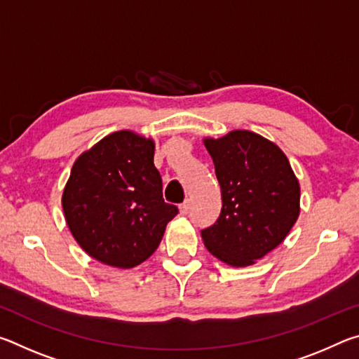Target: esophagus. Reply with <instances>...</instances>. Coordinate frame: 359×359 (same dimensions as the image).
<instances>
[{
  "label": "esophagus",
  "instance_id": "1",
  "mask_svg": "<svg viewBox=\"0 0 359 359\" xmlns=\"http://www.w3.org/2000/svg\"><path fill=\"white\" fill-rule=\"evenodd\" d=\"M179 210L180 215H187L188 210H190V199H185V201L179 205Z\"/></svg>",
  "mask_w": 359,
  "mask_h": 359
}]
</instances>
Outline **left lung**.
<instances>
[{
    "label": "left lung",
    "instance_id": "8db88e82",
    "mask_svg": "<svg viewBox=\"0 0 359 359\" xmlns=\"http://www.w3.org/2000/svg\"><path fill=\"white\" fill-rule=\"evenodd\" d=\"M222 190L217 222L201 229L208 250L229 266H248L274 250L299 215V184L276 144L252 131L205 139Z\"/></svg>",
    "mask_w": 359,
    "mask_h": 359
}]
</instances>
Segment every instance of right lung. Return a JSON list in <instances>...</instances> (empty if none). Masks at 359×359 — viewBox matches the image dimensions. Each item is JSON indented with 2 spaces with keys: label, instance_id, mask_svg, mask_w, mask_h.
Segmentation results:
<instances>
[{
  "label": "right lung",
  "instance_id": "1",
  "mask_svg": "<svg viewBox=\"0 0 359 359\" xmlns=\"http://www.w3.org/2000/svg\"><path fill=\"white\" fill-rule=\"evenodd\" d=\"M154 151L151 139L117 131L71 169L62 199L66 223L77 244L101 263L121 269L141 264L179 214L163 199Z\"/></svg>",
  "mask_w": 359,
  "mask_h": 359
}]
</instances>
